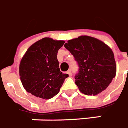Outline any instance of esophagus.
<instances>
[{"instance_id": "1", "label": "esophagus", "mask_w": 128, "mask_h": 128, "mask_svg": "<svg viewBox=\"0 0 128 128\" xmlns=\"http://www.w3.org/2000/svg\"><path fill=\"white\" fill-rule=\"evenodd\" d=\"M67 74L69 75V76H72V72H71V70H70L67 71Z\"/></svg>"}]
</instances>
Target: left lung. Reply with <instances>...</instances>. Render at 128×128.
Returning <instances> with one entry per match:
<instances>
[{"instance_id":"8db88e82","label":"left lung","mask_w":128,"mask_h":128,"mask_svg":"<svg viewBox=\"0 0 128 128\" xmlns=\"http://www.w3.org/2000/svg\"><path fill=\"white\" fill-rule=\"evenodd\" d=\"M78 63L75 77L80 92L97 95L109 86L116 76V65L112 50L103 42L88 36H80L65 43Z\"/></svg>"}]
</instances>
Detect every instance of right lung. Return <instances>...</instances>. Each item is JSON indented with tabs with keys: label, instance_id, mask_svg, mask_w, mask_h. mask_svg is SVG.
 <instances>
[{
	"label": "right lung",
	"instance_id": "obj_1",
	"mask_svg": "<svg viewBox=\"0 0 128 128\" xmlns=\"http://www.w3.org/2000/svg\"><path fill=\"white\" fill-rule=\"evenodd\" d=\"M64 41L45 37L34 43L22 58L19 67L24 88L31 94L42 99L56 95L68 74L60 71L57 59L58 50Z\"/></svg>",
	"mask_w": 128,
	"mask_h": 128
}]
</instances>
